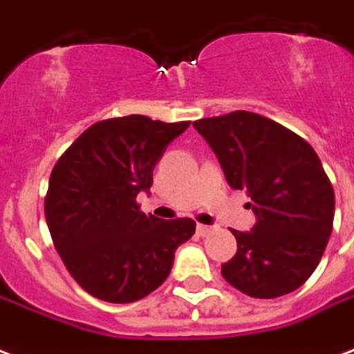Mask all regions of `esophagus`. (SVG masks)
Masks as SVG:
<instances>
[{
  "instance_id": "34e87169",
  "label": "esophagus",
  "mask_w": 354,
  "mask_h": 354,
  "mask_svg": "<svg viewBox=\"0 0 354 354\" xmlns=\"http://www.w3.org/2000/svg\"><path fill=\"white\" fill-rule=\"evenodd\" d=\"M196 233H198L200 236L209 235V233H211V226H205V224H198V226H196Z\"/></svg>"
}]
</instances>
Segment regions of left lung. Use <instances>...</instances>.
I'll use <instances>...</instances> for the list:
<instances>
[{
    "instance_id": "obj_1",
    "label": "left lung",
    "mask_w": 354,
    "mask_h": 354,
    "mask_svg": "<svg viewBox=\"0 0 354 354\" xmlns=\"http://www.w3.org/2000/svg\"><path fill=\"white\" fill-rule=\"evenodd\" d=\"M227 183L252 198V232L232 230L236 253L222 277L250 297L296 290L322 261L335 221V189L310 145L279 122L236 112L193 122Z\"/></svg>"
}]
</instances>
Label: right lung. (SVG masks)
<instances>
[{"instance_id": "right-lung-1", "label": "right lung", "mask_w": 354, "mask_h": 354, "mask_svg": "<svg viewBox=\"0 0 354 354\" xmlns=\"http://www.w3.org/2000/svg\"><path fill=\"white\" fill-rule=\"evenodd\" d=\"M191 121H152L147 115L91 124L53 167L46 221L69 275L97 299L132 303L169 277L174 252L196 230L193 218L145 215L139 191L167 145Z\"/></svg>"}]
</instances>
